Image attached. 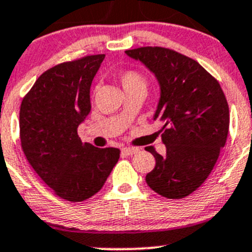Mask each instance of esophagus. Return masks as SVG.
Wrapping results in <instances>:
<instances>
[{
	"label": "esophagus",
	"mask_w": 252,
	"mask_h": 252,
	"mask_svg": "<svg viewBox=\"0 0 252 252\" xmlns=\"http://www.w3.org/2000/svg\"><path fill=\"white\" fill-rule=\"evenodd\" d=\"M138 151V147H124V149H122V154L126 155V156H133V155H135Z\"/></svg>",
	"instance_id": "esophagus-1"
}]
</instances>
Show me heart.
Listing matches in <instances>:
<instances>
[{"mask_svg":"<svg viewBox=\"0 0 252 252\" xmlns=\"http://www.w3.org/2000/svg\"><path fill=\"white\" fill-rule=\"evenodd\" d=\"M119 81L123 86L124 91L126 90H144L146 91V79L135 70H126L119 75Z\"/></svg>","mask_w":252,"mask_h":252,"instance_id":"heart-1","label":"heart"}]
</instances>
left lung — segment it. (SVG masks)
Returning a JSON list of instances; mask_svg holds the SVG:
<instances>
[{
	"instance_id": "8db88e82",
	"label": "left lung",
	"mask_w": 252,
	"mask_h": 252,
	"mask_svg": "<svg viewBox=\"0 0 252 252\" xmlns=\"http://www.w3.org/2000/svg\"><path fill=\"white\" fill-rule=\"evenodd\" d=\"M156 78L159 98L154 121L163 126L166 155L156 159L146 183L167 199H182L207 179L224 147L229 108L220 84L196 61L163 47L126 51Z\"/></svg>"
}]
</instances>
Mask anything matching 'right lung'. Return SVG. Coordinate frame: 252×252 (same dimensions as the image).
<instances>
[{"mask_svg":"<svg viewBox=\"0 0 252 252\" xmlns=\"http://www.w3.org/2000/svg\"><path fill=\"white\" fill-rule=\"evenodd\" d=\"M105 55L86 56L46 70L23 98L22 149L39 177L62 199L79 202L101 190L119 159L78 136L91 111L90 89Z\"/></svg>","mask_w":252,"mask_h":252,"instance_id":"1","label":"right lung"}]
</instances>
